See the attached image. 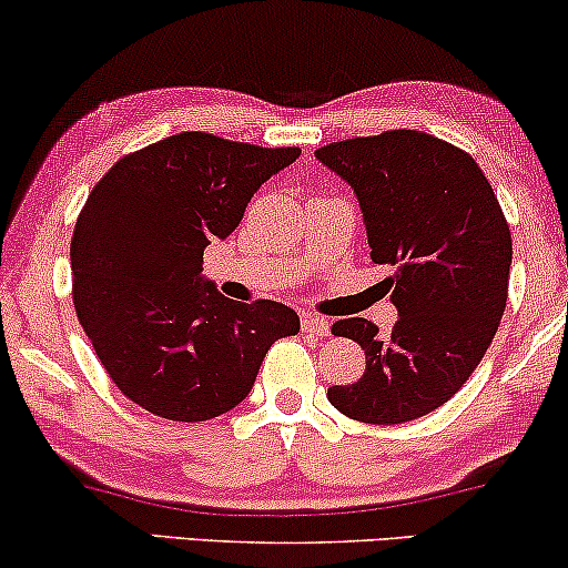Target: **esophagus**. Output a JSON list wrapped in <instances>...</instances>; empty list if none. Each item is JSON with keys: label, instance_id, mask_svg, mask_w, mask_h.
Segmentation results:
<instances>
[{"label": "esophagus", "instance_id": "1", "mask_svg": "<svg viewBox=\"0 0 568 568\" xmlns=\"http://www.w3.org/2000/svg\"><path fill=\"white\" fill-rule=\"evenodd\" d=\"M302 331H307L313 336H328L331 323L321 318V315H302Z\"/></svg>", "mask_w": 568, "mask_h": 568}]
</instances>
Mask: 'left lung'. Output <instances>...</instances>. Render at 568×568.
Returning <instances> with one entry per match:
<instances>
[{"label": "left lung", "instance_id": "left-lung-1", "mask_svg": "<svg viewBox=\"0 0 568 568\" xmlns=\"http://www.w3.org/2000/svg\"><path fill=\"white\" fill-rule=\"evenodd\" d=\"M315 159L355 190L399 313L388 336L365 318L334 323L365 349V373L331 386L328 402L359 423H409L452 399L488 352L509 292V224L475 159L419 130L342 140Z\"/></svg>", "mask_w": 568, "mask_h": 568}]
</instances>
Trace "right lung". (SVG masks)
<instances>
[{
    "label": "right lung",
    "mask_w": 568,
    "mask_h": 568,
    "mask_svg": "<svg viewBox=\"0 0 568 568\" xmlns=\"http://www.w3.org/2000/svg\"><path fill=\"white\" fill-rule=\"evenodd\" d=\"M300 159L180 132L116 161L70 245L78 321L116 388L151 415L201 423L245 402L271 344L300 331L292 307L226 300L203 250L237 230L250 197Z\"/></svg>",
    "instance_id": "obj_1"
}]
</instances>
